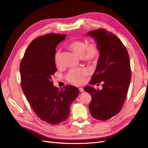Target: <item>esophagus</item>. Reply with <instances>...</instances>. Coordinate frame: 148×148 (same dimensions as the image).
I'll return each mask as SVG.
<instances>
[{
	"mask_svg": "<svg viewBox=\"0 0 148 148\" xmlns=\"http://www.w3.org/2000/svg\"><path fill=\"white\" fill-rule=\"evenodd\" d=\"M79 91L81 92H84V89L83 88H79Z\"/></svg>",
	"mask_w": 148,
	"mask_h": 148,
	"instance_id": "obj_1",
	"label": "esophagus"
}]
</instances>
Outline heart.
Wrapping results in <instances>:
<instances>
[{"instance_id": "heart-1", "label": "heart", "mask_w": 148, "mask_h": 148, "mask_svg": "<svg viewBox=\"0 0 148 148\" xmlns=\"http://www.w3.org/2000/svg\"><path fill=\"white\" fill-rule=\"evenodd\" d=\"M68 48L77 55L81 56L83 61L93 63L99 58L100 50L98 46L95 43L86 42L82 40H76L69 43ZM54 62L56 67H60L62 65L61 51L56 50L54 55ZM88 74V71L86 68L79 67L72 69L66 75V79L76 85H80L84 83L86 77Z\"/></svg>"}]
</instances>
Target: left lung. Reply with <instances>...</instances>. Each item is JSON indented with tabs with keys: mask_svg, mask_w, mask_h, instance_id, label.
Masks as SVG:
<instances>
[{
	"mask_svg": "<svg viewBox=\"0 0 148 148\" xmlns=\"http://www.w3.org/2000/svg\"><path fill=\"white\" fill-rule=\"evenodd\" d=\"M88 35L96 39L100 57L90 84L102 83V90L87 86L92 100L91 114L98 120L106 121L120 112L131 81L129 55L126 47L115 34L103 29L92 30Z\"/></svg>",
	"mask_w": 148,
	"mask_h": 148,
	"instance_id": "left-lung-1",
	"label": "left lung"
}]
</instances>
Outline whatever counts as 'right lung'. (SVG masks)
<instances>
[{
  "label": "right lung",
  "mask_w": 148,
  "mask_h": 148,
  "mask_svg": "<svg viewBox=\"0 0 148 148\" xmlns=\"http://www.w3.org/2000/svg\"><path fill=\"white\" fill-rule=\"evenodd\" d=\"M66 34L50 33L34 39L25 53L20 66L21 86L36 114L50 125L64 121L79 90L72 85L58 89L52 77L57 71L54 62L56 48Z\"/></svg>",
  "instance_id": "add662e5"
}]
</instances>
